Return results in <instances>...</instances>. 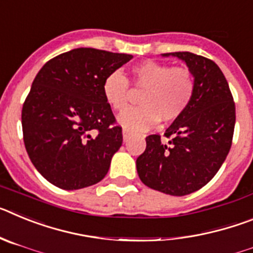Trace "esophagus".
<instances>
[{
    "mask_svg": "<svg viewBox=\"0 0 253 253\" xmlns=\"http://www.w3.org/2000/svg\"><path fill=\"white\" fill-rule=\"evenodd\" d=\"M123 138H124V140H128L129 138H130V131H129L128 129H124V130H123Z\"/></svg>",
    "mask_w": 253,
    "mask_h": 253,
    "instance_id": "34e87169",
    "label": "esophagus"
}]
</instances>
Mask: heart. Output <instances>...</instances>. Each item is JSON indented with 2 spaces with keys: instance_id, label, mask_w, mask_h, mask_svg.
Masks as SVG:
<instances>
[{
  "instance_id": "heart-1",
  "label": "heart",
  "mask_w": 253,
  "mask_h": 253,
  "mask_svg": "<svg viewBox=\"0 0 253 253\" xmlns=\"http://www.w3.org/2000/svg\"><path fill=\"white\" fill-rule=\"evenodd\" d=\"M143 90L138 102L122 113L119 123L129 130H146L160 122L171 123L186 111L196 91L193 71L184 66H175L154 59L142 60L130 68V81L120 72H113L105 78L102 93L115 111L126 109L130 101V87Z\"/></svg>"
}]
</instances>
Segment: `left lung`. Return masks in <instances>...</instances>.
Listing matches in <instances>:
<instances>
[{"label":"left lung","instance_id":"left-lung-1","mask_svg":"<svg viewBox=\"0 0 253 253\" xmlns=\"http://www.w3.org/2000/svg\"><path fill=\"white\" fill-rule=\"evenodd\" d=\"M171 54L185 60L195 75V95L166 130L167 142L161 140L160 134L146 138L137 171L151 189L184 196L205 186L224 162L233 139L236 105L224 75L213 60L190 51Z\"/></svg>","mask_w":253,"mask_h":253}]
</instances>
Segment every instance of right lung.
I'll use <instances>...</instances> for the list:
<instances>
[{
  "label": "right lung",
  "instance_id": "obj_1",
  "mask_svg": "<svg viewBox=\"0 0 253 253\" xmlns=\"http://www.w3.org/2000/svg\"><path fill=\"white\" fill-rule=\"evenodd\" d=\"M133 58L77 48L48 60L21 111L29 158L44 178L64 190L97 184L122 147V126L105 100V78Z\"/></svg>",
  "mask_w": 253,
  "mask_h": 253
}]
</instances>
